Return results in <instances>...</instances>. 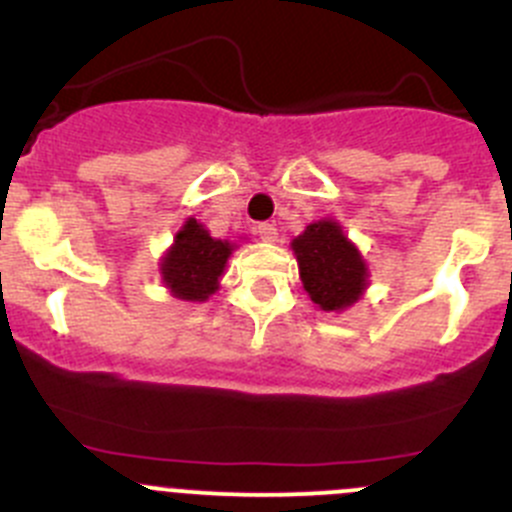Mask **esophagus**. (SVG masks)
I'll return each mask as SVG.
<instances>
[{"label": "esophagus", "mask_w": 512, "mask_h": 512, "mask_svg": "<svg viewBox=\"0 0 512 512\" xmlns=\"http://www.w3.org/2000/svg\"><path fill=\"white\" fill-rule=\"evenodd\" d=\"M257 235H260L262 242H275L277 240V227L270 225V222H262V225H257Z\"/></svg>", "instance_id": "obj_1"}]
</instances>
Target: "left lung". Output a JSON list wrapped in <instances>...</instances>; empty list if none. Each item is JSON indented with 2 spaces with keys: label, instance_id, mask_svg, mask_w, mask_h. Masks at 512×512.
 <instances>
[{
  "label": "left lung",
  "instance_id": "obj_1",
  "mask_svg": "<svg viewBox=\"0 0 512 512\" xmlns=\"http://www.w3.org/2000/svg\"><path fill=\"white\" fill-rule=\"evenodd\" d=\"M300 280L310 300L325 312L355 305L367 287V265L342 232L340 222L317 220L292 240Z\"/></svg>",
  "mask_w": 512,
  "mask_h": 512
}]
</instances>
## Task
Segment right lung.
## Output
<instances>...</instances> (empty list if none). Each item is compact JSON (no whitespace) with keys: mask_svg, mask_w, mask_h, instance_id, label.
I'll return each mask as SVG.
<instances>
[{"mask_svg":"<svg viewBox=\"0 0 512 512\" xmlns=\"http://www.w3.org/2000/svg\"><path fill=\"white\" fill-rule=\"evenodd\" d=\"M232 250V242L215 240L195 217H190L175 235V245L162 257V280L177 300L205 302L220 287Z\"/></svg>","mask_w":512,"mask_h":512,"instance_id":"1","label":"right lung"}]
</instances>
